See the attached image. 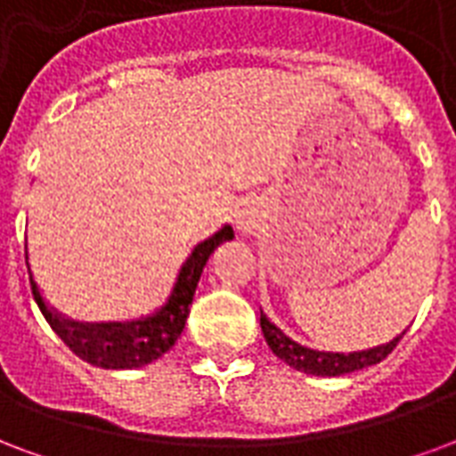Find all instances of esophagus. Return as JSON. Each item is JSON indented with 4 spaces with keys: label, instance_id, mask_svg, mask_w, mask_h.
<instances>
[{
    "label": "esophagus",
    "instance_id": "esophagus-1",
    "mask_svg": "<svg viewBox=\"0 0 456 456\" xmlns=\"http://www.w3.org/2000/svg\"><path fill=\"white\" fill-rule=\"evenodd\" d=\"M235 224H238V228H240V231H249V225H252V221H249V216L242 214L240 218L235 221Z\"/></svg>",
    "mask_w": 456,
    "mask_h": 456
}]
</instances>
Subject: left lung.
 <instances>
[{"mask_svg": "<svg viewBox=\"0 0 456 456\" xmlns=\"http://www.w3.org/2000/svg\"><path fill=\"white\" fill-rule=\"evenodd\" d=\"M259 324H262V334H265L266 344L273 351L276 358L283 362H289L290 368H296L307 375H317V378H338L346 372H355L375 365V362L385 361L387 355L395 351V346L399 344V338H392L389 344L375 346L368 351H354V354H327V351H314L307 346H300L290 337H286L283 331L269 322L265 313L259 314Z\"/></svg>", "mask_w": 456, "mask_h": 456, "instance_id": "8db88e82", "label": "left lung"}]
</instances>
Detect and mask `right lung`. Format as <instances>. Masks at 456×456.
Listing matches in <instances>:
<instances>
[{
  "label": "right lung",
  "instance_id": "obj_1",
  "mask_svg": "<svg viewBox=\"0 0 456 456\" xmlns=\"http://www.w3.org/2000/svg\"><path fill=\"white\" fill-rule=\"evenodd\" d=\"M232 240V228L224 225L208 240L200 242L184 259L175 283L167 293L166 303L156 313L132 322H71L64 320L54 307H50L40 296L36 281H30L33 297L40 313L57 337L69 346L81 361L91 362L105 370H132L159 361L175 346L183 334L184 322L190 314L191 297L200 283V276L207 266L208 256L221 242Z\"/></svg>",
  "mask_w": 456,
  "mask_h": 456
}]
</instances>
